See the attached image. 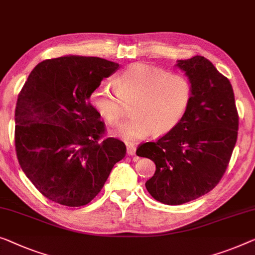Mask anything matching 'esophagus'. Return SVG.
Wrapping results in <instances>:
<instances>
[{"label":"esophagus","instance_id":"1","mask_svg":"<svg viewBox=\"0 0 255 255\" xmlns=\"http://www.w3.org/2000/svg\"><path fill=\"white\" fill-rule=\"evenodd\" d=\"M135 152H136L135 145H132V144H129V145H127V154L128 155H134Z\"/></svg>","mask_w":255,"mask_h":255}]
</instances>
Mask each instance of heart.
I'll return each mask as SVG.
<instances>
[{
	"mask_svg": "<svg viewBox=\"0 0 255 255\" xmlns=\"http://www.w3.org/2000/svg\"><path fill=\"white\" fill-rule=\"evenodd\" d=\"M115 87L116 90L104 83L97 86L90 103L105 121L117 125L124 116L123 103L132 102V117L117 129L118 136L129 143L174 130L187 116L193 98L188 77L143 63L128 66L115 79Z\"/></svg>",
	"mask_w": 255,
	"mask_h": 255,
	"instance_id": "b5f03b06",
	"label": "heart"
}]
</instances>
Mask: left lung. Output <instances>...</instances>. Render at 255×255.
Masks as SVG:
<instances>
[{
	"label": "left lung",
	"mask_w": 255,
	"mask_h": 255,
	"mask_svg": "<svg viewBox=\"0 0 255 255\" xmlns=\"http://www.w3.org/2000/svg\"><path fill=\"white\" fill-rule=\"evenodd\" d=\"M193 88L182 123L155 142L142 143L138 157L151 159L155 173L145 187L155 200L181 205L216 187L229 165L238 135L233 86L203 56L177 60Z\"/></svg>",
	"instance_id": "obj_1"
}]
</instances>
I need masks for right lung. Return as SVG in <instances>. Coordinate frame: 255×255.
Returning <instances> with one entry per match:
<instances>
[{
	"label": "right lung",
	"mask_w": 255,
	"mask_h": 255,
	"mask_svg": "<svg viewBox=\"0 0 255 255\" xmlns=\"http://www.w3.org/2000/svg\"><path fill=\"white\" fill-rule=\"evenodd\" d=\"M119 64L98 57L64 56L37 64L18 95L14 145L22 172L45 198L70 207L90 203L118 161L120 139L89 98Z\"/></svg>",
	"instance_id": "right-lung-1"
}]
</instances>
